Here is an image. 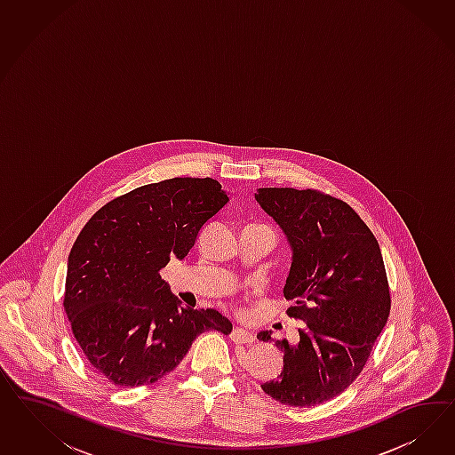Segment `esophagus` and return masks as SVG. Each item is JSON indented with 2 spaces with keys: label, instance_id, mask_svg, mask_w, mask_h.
Masks as SVG:
<instances>
[{
  "label": "esophagus",
  "instance_id": "obj_1",
  "mask_svg": "<svg viewBox=\"0 0 455 455\" xmlns=\"http://www.w3.org/2000/svg\"><path fill=\"white\" fill-rule=\"evenodd\" d=\"M230 339L236 342V344H251V342H255V335L251 331L242 329V327H235L232 333H230Z\"/></svg>",
  "mask_w": 455,
  "mask_h": 455
}]
</instances>
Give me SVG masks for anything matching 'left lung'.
Instances as JSON below:
<instances>
[{
  "mask_svg": "<svg viewBox=\"0 0 455 455\" xmlns=\"http://www.w3.org/2000/svg\"><path fill=\"white\" fill-rule=\"evenodd\" d=\"M255 200L291 250L283 297L302 320L299 340H275L280 375L263 392L291 407L337 397L362 372L386 327L390 293L379 242L345 202L315 190L259 188ZM257 339L272 342V331Z\"/></svg>",
  "mask_w": 455,
  "mask_h": 455,
  "instance_id": "8db88e82",
  "label": "left lung"
}]
</instances>
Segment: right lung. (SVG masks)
<instances>
[{"instance_id": "add662e5", "label": "right lung", "mask_w": 455, "mask_h": 455, "mask_svg": "<svg viewBox=\"0 0 455 455\" xmlns=\"http://www.w3.org/2000/svg\"><path fill=\"white\" fill-rule=\"evenodd\" d=\"M230 196L213 179H170L100 208L71 248L65 312L83 354L118 387L148 386L173 371L193 340L225 335L220 312L181 307L160 270L183 260Z\"/></svg>"}]
</instances>
